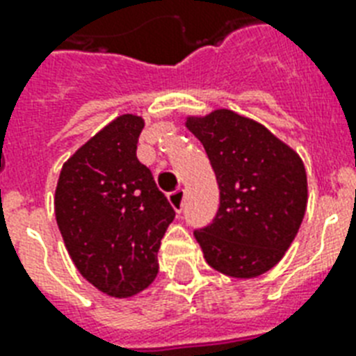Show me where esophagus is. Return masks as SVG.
<instances>
[{
	"label": "esophagus",
	"mask_w": 356,
	"mask_h": 356,
	"mask_svg": "<svg viewBox=\"0 0 356 356\" xmlns=\"http://www.w3.org/2000/svg\"><path fill=\"white\" fill-rule=\"evenodd\" d=\"M168 200H170V205L175 209V212L181 214V211H183V207H184V190L183 188L173 190V192L168 194Z\"/></svg>",
	"instance_id": "34e87169"
}]
</instances>
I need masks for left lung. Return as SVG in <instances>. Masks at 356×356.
Masks as SVG:
<instances>
[{
  "label": "left lung",
  "instance_id": "1",
  "mask_svg": "<svg viewBox=\"0 0 356 356\" xmlns=\"http://www.w3.org/2000/svg\"><path fill=\"white\" fill-rule=\"evenodd\" d=\"M220 188L211 225L194 231L203 257L220 273L253 279L284 257L307 211V172L296 151L262 123L218 108L188 116Z\"/></svg>",
  "mask_w": 356,
  "mask_h": 356
}]
</instances>
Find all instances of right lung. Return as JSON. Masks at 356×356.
I'll use <instances>...</instances> for the list:
<instances>
[{
  "label": "right lung",
  "instance_id": "add662e5",
  "mask_svg": "<svg viewBox=\"0 0 356 356\" xmlns=\"http://www.w3.org/2000/svg\"><path fill=\"white\" fill-rule=\"evenodd\" d=\"M144 120L122 114L64 162L55 218L75 268L111 298H131L159 273L175 211L136 159Z\"/></svg>",
  "mask_w": 356,
  "mask_h": 356
}]
</instances>
